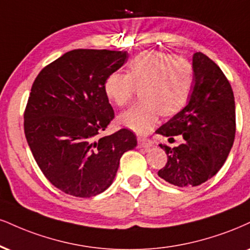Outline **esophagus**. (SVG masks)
<instances>
[{
  "mask_svg": "<svg viewBox=\"0 0 250 250\" xmlns=\"http://www.w3.org/2000/svg\"><path fill=\"white\" fill-rule=\"evenodd\" d=\"M138 146L140 148H150L152 146V142L148 138H144V137H138Z\"/></svg>",
  "mask_w": 250,
  "mask_h": 250,
  "instance_id": "esophagus-1",
  "label": "esophagus"
}]
</instances>
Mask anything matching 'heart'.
I'll list each match as a JSON object with an SVG mask.
<instances>
[{"label": "heart", "mask_w": 250, "mask_h": 250, "mask_svg": "<svg viewBox=\"0 0 250 250\" xmlns=\"http://www.w3.org/2000/svg\"><path fill=\"white\" fill-rule=\"evenodd\" d=\"M193 83V67L188 59L150 50L129 62L127 73L109 74L104 89L119 107L125 106L140 89L141 101L125 110L119 122L136 134L146 135L156 125L159 114L173 116L186 106Z\"/></svg>", "instance_id": "b5f03b06"}]
</instances>
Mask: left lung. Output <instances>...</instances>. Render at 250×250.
I'll return each mask as SVG.
<instances>
[{
  "label": "left lung",
  "instance_id": "8db88e82",
  "mask_svg": "<svg viewBox=\"0 0 250 250\" xmlns=\"http://www.w3.org/2000/svg\"><path fill=\"white\" fill-rule=\"evenodd\" d=\"M194 85L190 101L159 127L156 133L173 140L178 146L161 144L167 162L158 176L179 188L198 186L221 169L235 138V101L224 72L201 52L193 55Z\"/></svg>",
  "mask_w": 250,
  "mask_h": 250
}]
</instances>
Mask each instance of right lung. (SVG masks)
I'll return each instance as SVG.
<instances>
[{
  "label": "right lung",
  "mask_w": 250,
  "mask_h": 250,
  "mask_svg": "<svg viewBox=\"0 0 250 250\" xmlns=\"http://www.w3.org/2000/svg\"><path fill=\"white\" fill-rule=\"evenodd\" d=\"M127 59L125 51L72 50L32 83L24 133L39 169L65 193L89 198L107 190L121 156L136 146L125 128L100 136L114 119L104 80Z\"/></svg>",
  "instance_id": "obj_1"
}]
</instances>
